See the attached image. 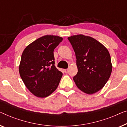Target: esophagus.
Segmentation results:
<instances>
[{
	"label": "esophagus",
	"instance_id": "34e87169",
	"mask_svg": "<svg viewBox=\"0 0 127 127\" xmlns=\"http://www.w3.org/2000/svg\"><path fill=\"white\" fill-rule=\"evenodd\" d=\"M64 72H65V73H67L68 72V69H64Z\"/></svg>",
	"mask_w": 127,
	"mask_h": 127
}]
</instances>
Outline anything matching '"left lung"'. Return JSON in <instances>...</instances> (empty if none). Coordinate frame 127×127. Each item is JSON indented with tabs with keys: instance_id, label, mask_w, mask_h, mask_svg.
Wrapping results in <instances>:
<instances>
[{
	"instance_id": "obj_1",
	"label": "left lung",
	"mask_w": 127,
	"mask_h": 127,
	"mask_svg": "<svg viewBox=\"0 0 127 127\" xmlns=\"http://www.w3.org/2000/svg\"><path fill=\"white\" fill-rule=\"evenodd\" d=\"M76 58L77 74L73 78L78 88L87 94L98 92L109 79L112 64L109 52L95 39L83 34L68 37Z\"/></svg>"
}]
</instances>
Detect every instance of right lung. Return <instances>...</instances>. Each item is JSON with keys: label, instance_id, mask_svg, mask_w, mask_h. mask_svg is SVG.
Returning a JSON list of instances; mask_svg holds the SVG:
<instances>
[{"label": "right lung", "instance_id": "1", "mask_svg": "<svg viewBox=\"0 0 127 127\" xmlns=\"http://www.w3.org/2000/svg\"><path fill=\"white\" fill-rule=\"evenodd\" d=\"M62 40L58 35H44L23 52L19 74L27 89L37 97L51 95L60 83L63 74L55 67L53 51Z\"/></svg>", "mask_w": 127, "mask_h": 127}]
</instances>
